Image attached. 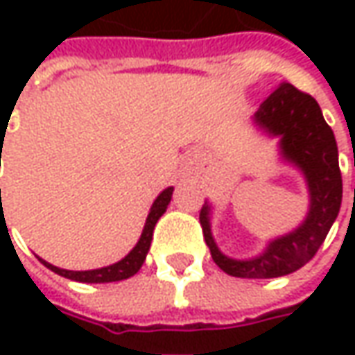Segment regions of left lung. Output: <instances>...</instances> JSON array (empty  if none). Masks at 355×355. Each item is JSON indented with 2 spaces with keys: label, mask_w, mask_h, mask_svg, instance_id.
Here are the masks:
<instances>
[{
  "label": "left lung",
  "mask_w": 355,
  "mask_h": 355,
  "mask_svg": "<svg viewBox=\"0 0 355 355\" xmlns=\"http://www.w3.org/2000/svg\"><path fill=\"white\" fill-rule=\"evenodd\" d=\"M254 124L268 136L280 138V156L304 173L310 209L302 225L268 243L252 259H231L215 245L209 225L211 205L199 211V223L215 265L239 279H277L304 266L316 254L342 205V173L332 128L322 116L318 103L291 83H282L254 112Z\"/></svg>",
  "instance_id": "8db88e82"
}]
</instances>
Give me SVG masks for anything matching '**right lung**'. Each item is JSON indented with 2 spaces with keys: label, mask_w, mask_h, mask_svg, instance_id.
I'll list each match as a JSON object with an SVG mask.
<instances>
[{
  "label": "right lung",
  "mask_w": 355,
  "mask_h": 355,
  "mask_svg": "<svg viewBox=\"0 0 355 355\" xmlns=\"http://www.w3.org/2000/svg\"><path fill=\"white\" fill-rule=\"evenodd\" d=\"M1 154V152H0ZM171 193H173V187H168L164 189L157 199L154 201L152 209L148 213V219H146V225H144L142 237L140 241L136 243V247L122 259L118 261L114 265L110 266H103V268H94V270H64V268H59V266H53L51 263H43L47 268H51L53 272L61 275L64 279L76 280V282H116V280H124L134 277L140 266L144 265L146 261V254L150 251V243H152V235H154V227H156L157 219L166 213L168 205L171 201ZM0 201H1V189H0Z\"/></svg>",
  "instance_id": "1"
}]
</instances>
